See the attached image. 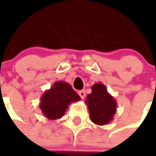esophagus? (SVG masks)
Listing matches in <instances>:
<instances>
[{
  "label": "esophagus",
  "mask_w": 156,
  "mask_h": 156,
  "mask_svg": "<svg viewBox=\"0 0 156 156\" xmlns=\"http://www.w3.org/2000/svg\"><path fill=\"white\" fill-rule=\"evenodd\" d=\"M78 95H79V96H80L82 99H84V97H85V95H86L85 90H79V91H78Z\"/></svg>",
  "instance_id": "obj_1"
}]
</instances>
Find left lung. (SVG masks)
<instances>
[{"mask_svg":"<svg viewBox=\"0 0 156 156\" xmlns=\"http://www.w3.org/2000/svg\"><path fill=\"white\" fill-rule=\"evenodd\" d=\"M92 92L85 100L90 112V120L98 126H104L112 121L116 112L117 104L107 90L103 83H95L91 87Z\"/></svg>","mask_w":156,"mask_h":156,"instance_id":"left-lung-1","label":"left lung"}]
</instances>
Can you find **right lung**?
Instances as JSON below:
<instances>
[{"mask_svg":"<svg viewBox=\"0 0 156 156\" xmlns=\"http://www.w3.org/2000/svg\"><path fill=\"white\" fill-rule=\"evenodd\" d=\"M81 100L80 96L66 82H56L40 98V108L42 113L49 120H56L63 116L69 105Z\"/></svg>","mask_w":156,"mask_h":156,"instance_id":"1","label":"right lung"}]
</instances>
